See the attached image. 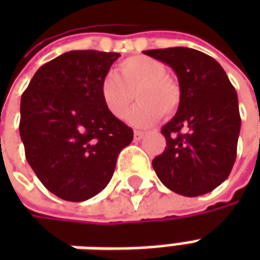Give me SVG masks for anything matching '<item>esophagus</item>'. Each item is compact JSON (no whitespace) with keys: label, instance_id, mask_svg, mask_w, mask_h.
<instances>
[{"label":"esophagus","instance_id":"34e87169","mask_svg":"<svg viewBox=\"0 0 260 260\" xmlns=\"http://www.w3.org/2000/svg\"><path fill=\"white\" fill-rule=\"evenodd\" d=\"M143 135H145V134H143L142 131H135V132H134V139H135V141H141L142 138H143Z\"/></svg>","mask_w":260,"mask_h":260}]
</instances>
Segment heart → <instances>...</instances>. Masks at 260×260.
<instances>
[{"label": "heart", "instance_id": "obj_1", "mask_svg": "<svg viewBox=\"0 0 260 260\" xmlns=\"http://www.w3.org/2000/svg\"><path fill=\"white\" fill-rule=\"evenodd\" d=\"M135 94L139 103L128 121L139 128L157 122L163 114H174L182 97L180 83L167 75L166 65L147 55L125 58L117 67V76L107 75L100 83L103 104L115 118L126 117Z\"/></svg>", "mask_w": 260, "mask_h": 260}]
</instances>
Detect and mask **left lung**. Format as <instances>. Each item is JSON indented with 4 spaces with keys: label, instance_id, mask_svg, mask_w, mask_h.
Returning <instances> with one entry per match:
<instances>
[{
    "label": "left lung",
    "instance_id": "8db88e82",
    "mask_svg": "<svg viewBox=\"0 0 260 260\" xmlns=\"http://www.w3.org/2000/svg\"><path fill=\"white\" fill-rule=\"evenodd\" d=\"M143 53L174 69L181 104L161 128L167 146L153 158V169L169 189L205 195L227 180L237 157L241 129L238 97L221 65L188 47Z\"/></svg>",
    "mask_w": 260,
    "mask_h": 260
}]
</instances>
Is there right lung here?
<instances>
[{"mask_svg":"<svg viewBox=\"0 0 260 260\" xmlns=\"http://www.w3.org/2000/svg\"><path fill=\"white\" fill-rule=\"evenodd\" d=\"M118 53L76 50L42 65L20 99L27 163L48 191L83 202L111 180L134 131L104 107L100 83Z\"/></svg>","mask_w":260,"mask_h":260,"instance_id":"obj_1","label":"right lung"}]
</instances>
